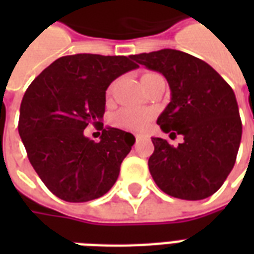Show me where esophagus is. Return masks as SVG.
Here are the masks:
<instances>
[{"instance_id": "1", "label": "esophagus", "mask_w": 254, "mask_h": 254, "mask_svg": "<svg viewBox=\"0 0 254 254\" xmlns=\"http://www.w3.org/2000/svg\"><path fill=\"white\" fill-rule=\"evenodd\" d=\"M134 137H136V141H141V140H144V138H145V136H144V134H141V133H137V134H134Z\"/></svg>"}]
</instances>
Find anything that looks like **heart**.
<instances>
[{
	"instance_id": "b5f03b06",
	"label": "heart",
	"mask_w": 254,
	"mask_h": 254,
	"mask_svg": "<svg viewBox=\"0 0 254 254\" xmlns=\"http://www.w3.org/2000/svg\"><path fill=\"white\" fill-rule=\"evenodd\" d=\"M151 73L144 74L143 78H145ZM141 78V80H143ZM111 92V88H109V94ZM152 118V113L145 109H132V107H125L118 110L113 116L111 121L114 127H121L125 130H143L148 127L149 121Z\"/></svg>"
}]
</instances>
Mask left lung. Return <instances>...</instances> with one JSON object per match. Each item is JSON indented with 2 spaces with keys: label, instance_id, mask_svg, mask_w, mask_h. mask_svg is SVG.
Masks as SVG:
<instances>
[{
  "label": "left lung",
  "instance_id": "1",
  "mask_svg": "<svg viewBox=\"0 0 254 254\" xmlns=\"http://www.w3.org/2000/svg\"><path fill=\"white\" fill-rule=\"evenodd\" d=\"M130 58L165 76L171 100L156 122L171 138L184 136L177 147L152 137L148 167L155 184L182 200L212 196L233 170L240 148L242 124L234 91L212 66L188 53L163 49Z\"/></svg>",
  "mask_w": 254,
  "mask_h": 254
}]
</instances>
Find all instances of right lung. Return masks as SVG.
<instances>
[{
  "mask_svg": "<svg viewBox=\"0 0 254 254\" xmlns=\"http://www.w3.org/2000/svg\"><path fill=\"white\" fill-rule=\"evenodd\" d=\"M136 67L125 56H65L25 91L19 134L36 174L61 200H95L116 184L136 138L121 129L103 127L106 89ZM89 123L102 130L99 143L83 136Z\"/></svg>",
  "mask_w": 254,
  "mask_h": 254,
  "instance_id": "add662e5",
  "label": "right lung"
}]
</instances>
